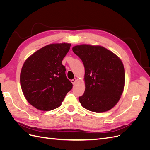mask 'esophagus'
I'll return each instance as SVG.
<instances>
[{
	"instance_id": "esophagus-1",
	"label": "esophagus",
	"mask_w": 150,
	"mask_h": 150,
	"mask_svg": "<svg viewBox=\"0 0 150 150\" xmlns=\"http://www.w3.org/2000/svg\"><path fill=\"white\" fill-rule=\"evenodd\" d=\"M76 81H77V79H76V78H74V79H72V80H71V83H72V84H75V83H76Z\"/></svg>"
}]
</instances>
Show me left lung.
I'll use <instances>...</instances> for the list:
<instances>
[{
	"label": "left lung",
	"instance_id": "obj_1",
	"mask_svg": "<svg viewBox=\"0 0 150 150\" xmlns=\"http://www.w3.org/2000/svg\"><path fill=\"white\" fill-rule=\"evenodd\" d=\"M72 51L82 60L85 69V91L79 100L94 112L110 110L119 101L125 87V68L121 59L101 46L81 44Z\"/></svg>",
	"mask_w": 150,
	"mask_h": 150
}]
</instances>
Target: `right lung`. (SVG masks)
I'll use <instances>...</instances> for the list:
<instances>
[{
    "label": "right lung",
    "mask_w": 150,
    "mask_h": 150,
    "mask_svg": "<svg viewBox=\"0 0 150 150\" xmlns=\"http://www.w3.org/2000/svg\"><path fill=\"white\" fill-rule=\"evenodd\" d=\"M69 43L47 45L25 61L20 74L21 89L26 100L40 111L59 107L72 84L66 78L62 61Z\"/></svg>",
    "instance_id": "1"
}]
</instances>
